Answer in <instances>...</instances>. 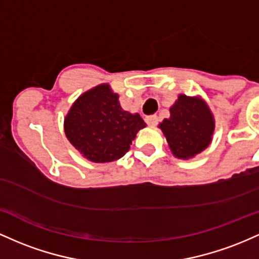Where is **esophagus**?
Segmentation results:
<instances>
[{"mask_svg":"<svg viewBox=\"0 0 259 259\" xmlns=\"http://www.w3.org/2000/svg\"><path fill=\"white\" fill-rule=\"evenodd\" d=\"M158 121H159V118L156 115H150V116H147V117H145V122H147L149 126H156V124H158Z\"/></svg>","mask_w":259,"mask_h":259,"instance_id":"34e87169","label":"esophagus"}]
</instances>
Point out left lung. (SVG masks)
<instances>
[{
  "mask_svg": "<svg viewBox=\"0 0 259 259\" xmlns=\"http://www.w3.org/2000/svg\"><path fill=\"white\" fill-rule=\"evenodd\" d=\"M214 117L204 100L179 95L170 107V117L159 124L170 147L179 159H190L205 149L213 137Z\"/></svg>",
  "mask_w": 259,
  "mask_h": 259,
  "instance_id": "1",
  "label": "left lung"
}]
</instances>
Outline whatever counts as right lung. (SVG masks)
<instances>
[{"instance_id":"obj_1","label":"right lung","mask_w":259,"mask_h":259,"mask_svg":"<svg viewBox=\"0 0 259 259\" xmlns=\"http://www.w3.org/2000/svg\"><path fill=\"white\" fill-rule=\"evenodd\" d=\"M147 126L138 114L124 111L109 84L80 95L65 118L66 137L84 158L110 162L128 152L139 130Z\"/></svg>"}]
</instances>
